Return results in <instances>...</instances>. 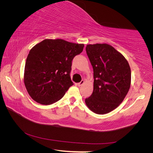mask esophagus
<instances>
[{
  "label": "esophagus",
  "mask_w": 153,
  "mask_h": 153,
  "mask_svg": "<svg viewBox=\"0 0 153 153\" xmlns=\"http://www.w3.org/2000/svg\"><path fill=\"white\" fill-rule=\"evenodd\" d=\"M84 84V80H82L80 82L78 83V86H81V85H82Z\"/></svg>",
  "instance_id": "esophagus-1"
}]
</instances>
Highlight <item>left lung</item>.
I'll return each instance as SVG.
<instances>
[{"mask_svg": "<svg viewBox=\"0 0 153 153\" xmlns=\"http://www.w3.org/2000/svg\"><path fill=\"white\" fill-rule=\"evenodd\" d=\"M86 52L94 71L92 94L85 104L98 114H107L121 104L131 85V69L127 60L112 46H86Z\"/></svg>", "mask_w": 153, "mask_h": 153, "instance_id": "obj_1", "label": "left lung"}]
</instances>
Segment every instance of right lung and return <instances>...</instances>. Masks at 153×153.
Listing matches in <instances>:
<instances>
[{
    "label": "right lung",
    "mask_w": 153,
    "mask_h": 153,
    "mask_svg": "<svg viewBox=\"0 0 153 153\" xmlns=\"http://www.w3.org/2000/svg\"><path fill=\"white\" fill-rule=\"evenodd\" d=\"M84 47V44L61 39H47L36 45L27 57L24 70V84L31 98L45 105L61 100L73 85L72 61Z\"/></svg>",
    "instance_id": "1"
}]
</instances>
